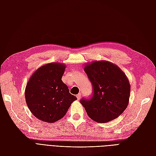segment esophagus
Returning a JSON list of instances; mask_svg holds the SVG:
<instances>
[{"label": "esophagus", "instance_id": "esophagus-1", "mask_svg": "<svg viewBox=\"0 0 156 156\" xmlns=\"http://www.w3.org/2000/svg\"><path fill=\"white\" fill-rule=\"evenodd\" d=\"M76 97H77V100H79L80 99H81V94H80V93H79V94H78L76 96Z\"/></svg>", "mask_w": 156, "mask_h": 156}]
</instances>
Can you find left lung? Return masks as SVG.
I'll return each mask as SVG.
<instances>
[{
    "instance_id": "left-lung-1",
    "label": "left lung",
    "mask_w": 156,
    "mask_h": 156,
    "mask_svg": "<svg viewBox=\"0 0 156 156\" xmlns=\"http://www.w3.org/2000/svg\"><path fill=\"white\" fill-rule=\"evenodd\" d=\"M92 84L93 96L81 103L88 116L98 123H106L119 117L127 108L130 84L118 66L106 60L94 61L84 68Z\"/></svg>"
}]
</instances>
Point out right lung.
Instances as JSON below:
<instances>
[{
    "label": "right lung",
    "mask_w": 156,
    "mask_h": 156,
    "mask_svg": "<svg viewBox=\"0 0 156 156\" xmlns=\"http://www.w3.org/2000/svg\"><path fill=\"white\" fill-rule=\"evenodd\" d=\"M66 66L49 63L36 69L28 81L25 95L29 110L37 119L53 123L66 114L77 98L62 81Z\"/></svg>",
    "instance_id": "obj_1"
}]
</instances>
